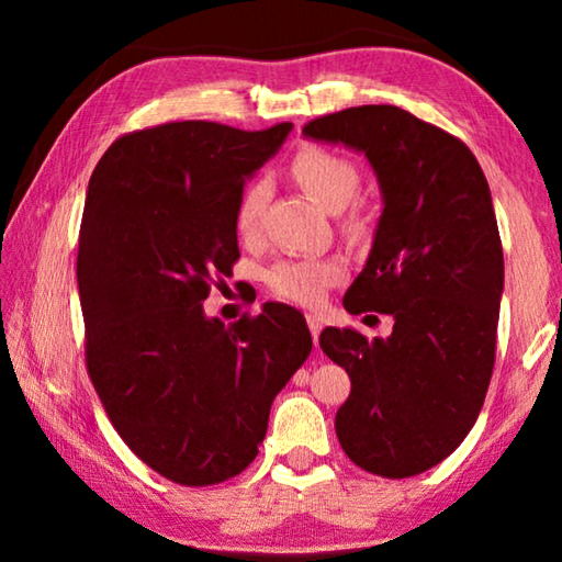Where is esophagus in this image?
I'll use <instances>...</instances> for the list:
<instances>
[{"label":"esophagus","instance_id":"34e87169","mask_svg":"<svg viewBox=\"0 0 562 562\" xmlns=\"http://www.w3.org/2000/svg\"><path fill=\"white\" fill-rule=\"evenodd\" d=\"M307 327H310V335H312V339H315V345H317L319 331H322V327H325V322H322V317H319V315H307Z\"/></svg>","mask_w":562,"mask_h":562}]
</instances>
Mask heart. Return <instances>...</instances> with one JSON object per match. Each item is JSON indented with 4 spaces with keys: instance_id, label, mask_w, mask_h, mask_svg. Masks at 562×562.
I'll return each mask as SVG.
<instances>
[{
    "instance_id": "1",
    "label": "heart",
    "mask_w": 562,
    "mask_h": 562,
    "mask_svg": "<svg viewBox=\"0 0 562 562\" xmlns=\"http://www.w3.org/2000/svg\"><path fill=\"white\" fill-rule=\"evenodd\" d=\"M290 170L304 193L331 213L345 211L359 193L357 166L327 148H302L292 158ZM265 203H268V183L262 178L250 180L240 190L235 203V233L240 235V240H252L258 235ZM349 227L357 231V217H351ZM341 274H345V265L337 258H284L265 272V284L274 297L302 304V307H317L327 290L341 280Z\"/></svg>"
}]
</instances>
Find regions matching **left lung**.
<instances>
[{
	"instance_id": "1",
	"label": "left lung",
	"mask_w": 562,
	"mask_h": 562,
	"mask_svg": "<svg viewBox=\"0 0 562 562\" xmlns=\"http://www.w3.org/2000/svg\"><path fill=\"white\" fill-rule=\"evenodd\" d=\"M302 133L364 154L382 188L345 310L392 315L394 329L367 339L327 327L319 347L351 379L335 418L341 449L369 473L408 479L459 449L488 392L503 294L488 180L463 140L386 103L319 116Z\"/></svg>"
}]
</instances>
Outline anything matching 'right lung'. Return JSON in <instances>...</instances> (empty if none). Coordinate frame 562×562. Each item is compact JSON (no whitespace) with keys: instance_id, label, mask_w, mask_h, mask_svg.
<instances>
[{"instance_id":"1","label":"right lung","mask_w":562,"mask_h":562,"mask_svg":"<svg viewBox=\"0 0 562 562\" xmlns=\"http://www.w3.org/2000/svg\"><path fill=\"white\" fill-rule=\"evenodd\" d=\"M290 131L164 123L113 140L89 180L76 260L89 376L128 449L180 486L252 463L272 398L312 351L288 304L227 327L203 312L240 258L245 178Z\"/></svg>"}]
</instances>
